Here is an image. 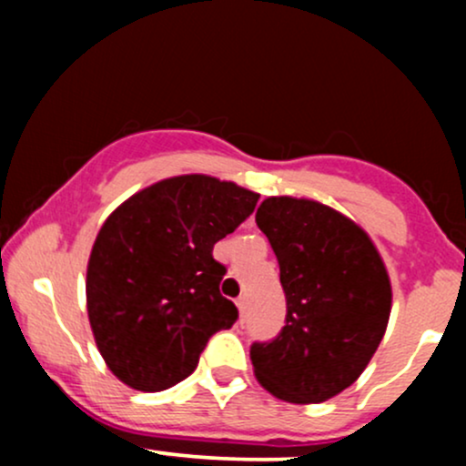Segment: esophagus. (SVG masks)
Returning a JSON list of instances; mask_svg holds the SVG:
<instances>
[{
	"instance_id": "obj_1",
	"label": "esophagus",
	"mask_w": 466,
	"mask_h": 466,
	"mask_svg": "<svg viewBox=\"0 0 466 466\" xmlns=\"http://www.w3.org/2000/svg\"><path fill=\"white\" fill-rule=\"evenodd\" d=\"M237 307H238L240 319H245V315H248V309H249V298L248 296H240L238 300H237Z\"/></svg>"
}]
</instances>
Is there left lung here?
Here are the masks:
<instances>
[{"label": "left lung", "mask_w": 466, "mask_h": 466, "mask_svg": "<svg viewBox=\"0 0 466 466\" xmlns=\"http://www.w3.org/2000/svg\"><path fill=\"white\" fill-rule=\"evenodd\" d=\"M280 265L285 326L249 349L256 379L289 403H322L357 381L386 333L392 289L368 234L318 201L269 197L256 212Z\"/></svg>", "instance_id": "obj_1"}]
</instances>
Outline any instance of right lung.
<instances>
[{
  "label": "right lung",
  "instance_id": "obj_1",
  "mask_svg": "<svg viewBox=\"0 0 466 466\" xmlns=\"http://www.w3.org/2000/svg\"><path fill=\"white\" fill-rule=\"evenodd\" d=\"M256 192L208 175L148 186L111 212L87 265V313L100 355L142 392L195 372L208 339L238 319L221 296L217 240L254 212Z\"/></svg>",
  "mask_w": 466,
  "mask_h": 466
}]
</instances>
